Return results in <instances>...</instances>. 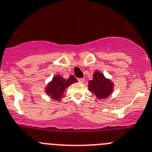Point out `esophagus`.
<instances>
[{"label": "esophagus", "mask_w": 152, "mask_h": 152, "mask_svg": "<svg viewBox=\"0 0 152 152\" xmlns=\"http://www.w3.org/2000/svg\"><path fill=\"white\" fill-rule=\"evenodd\" d=\"M78 81L80 83H83V82L85 81V79L84 78H78Z\"/></svg>", "instance_id": "esophagus-1"}]
</instances>
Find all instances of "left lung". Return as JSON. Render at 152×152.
<instances>
[{"instance_id": "left-lung-1", "label": "left lung", "mask_w": 152, "mask_h": 152, "mask_svg": "<svg viewBox=\"0 0 152 152\" xmlns=\"http://www.w3.org/2000/svg\"><path fill=\"white\" fill-rule=\"evenodd\" d=\"M113 84L104 77L103 74L96 72L93 75V79L89 81V90L96 94L97 98L104 99L108 97L112 92Z\"/></svg>"}]
</instances>
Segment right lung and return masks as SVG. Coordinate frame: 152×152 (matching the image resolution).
Instances as JSON below:
<instances>
[{"label":"right lung","instance_id":"add662e5","mask_svg":"<svg viewBox=\"0 0 152 152\" xmlns=\"http://www.w3.org/2000/svg\"><path fill=\"white\" fill-rule=\"evenodd\" d=\"M77 81V80L73 75H71L68 80H65L61 76L57 75L53 78L52 81L48 84L46 89V93L54 99L59 100L61 96L63 95L65 88Z\"/></svg>","mask_w":152,"mask_h":152}]
</instances>
